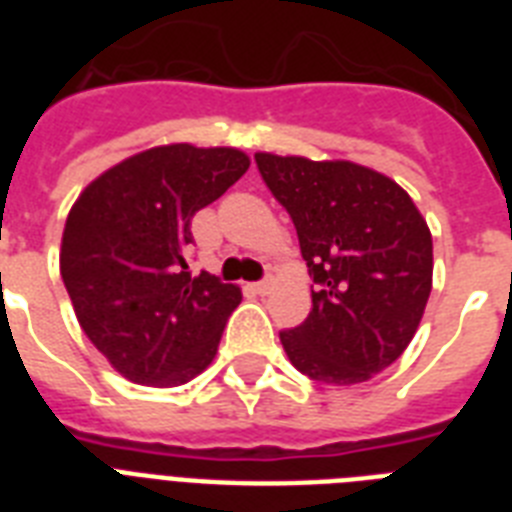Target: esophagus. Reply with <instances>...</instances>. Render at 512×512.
<instances>
[{
	"instance_id": "34e87169",
	"label": "esophagus",
	"mask_w": 512,
	"mask_h": 512,
	"mask_svg": "<svg viewBox=\"0 0 512 512\" xmlns=\"http://www.w3.org/2000/svg\"><path fill=\"white\" fill-rule=\"evenodd\" d=\"M252 289H255L257 295H268V289H271V279L255 281V284H252Z\"/></svg>"
}]
</instances>
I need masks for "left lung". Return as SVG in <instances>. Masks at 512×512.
Segmentation results:
<instances>
[{"label":"left lung","instance_id":"obj_1","mask_svg":"<svg viewBox=\"0 0 512 512\" xmlns=\"http://www.w3.org/2000/svg\"><path fill=\"white\" fill-rule=\"evenodd\" d=\"M297 228L313 308L281 345L297 372L356 385L388 369L420 327L433 287V239L409 193L353 162L255 154Z\"/></svg>","mask_w":512,"mask_h":512}]
</instances>
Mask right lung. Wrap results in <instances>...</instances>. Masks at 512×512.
<instances>
[{
	"mask_svg": "<svg viewBox=\"0 0 512 512\" xmlns=\"http://www.w3.org/2000/svg\"><path fill=\"white\" fill-rule=\"evenodd\" d=\"M239 148H148L95 177L66 217L60 276L84 335L127 380L175 388L212 364L241 289L185 252L193 215L244 172Z\"/></svg>",
	"mask_w": 512,
	"mask_h": 512,
	"instance_id": "1",
	"label": "right lung"
}]
</instances>
